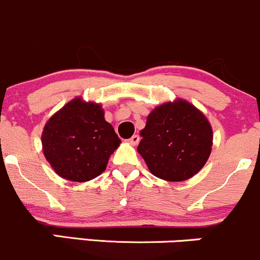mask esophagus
Masks as SVG:
<instances>
[{
  "label": "esophagus",
  "mask_w": 260,
  "mask_h": 260,
  "mask_svg": "<svg viewBox=\"0 0 260 260\" xmlns=\"http://www.w3.org/2000/svg\"><path fill=\"white\" fill-rule=\"evenodd\" d=\"M139 141H140V136L139 135L131 136V139L129 140V142H130L131 145H138Z\"/></svg>",
  "instance_id": "esophagus-1"
}]
</instances>
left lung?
Here are the masks:
<instances>
[{
  "instance_id": "obj_1",
  "label": "left lung",
  "mask_w": 260,
  "mask_h": 260,
  "mask_svg": "<svg viewBox=\"0 0 260 260\" xmlns=\"http://www.w3.org/2000/svg\"><path fill=\"white\" fill-rule=\"evenodd\" d=\"M141 136L139 153L153 176L169 182L193 177L211 153L210 122L203 113L182 99L152 110Z\"/></svg>"
}]
</instances>
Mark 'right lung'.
Masks as SVG:
<instances>
[{
  "label": "right lung",
  "mask_w": 260,
  "mask_h": 260,
  "mask_svg": "<svg viewBox=\"0 0 260 260\" xmlns=\"http://www.w3.org/2000/svg\"><path fill=\"white\" fill-rule=\"evenodd\" d=\"M44 156L60 177L87 182L106 171L120 139L99 104L72 99L46 122Z\"/></svg>",
  "instance_id": "1"
}]
</instances>
